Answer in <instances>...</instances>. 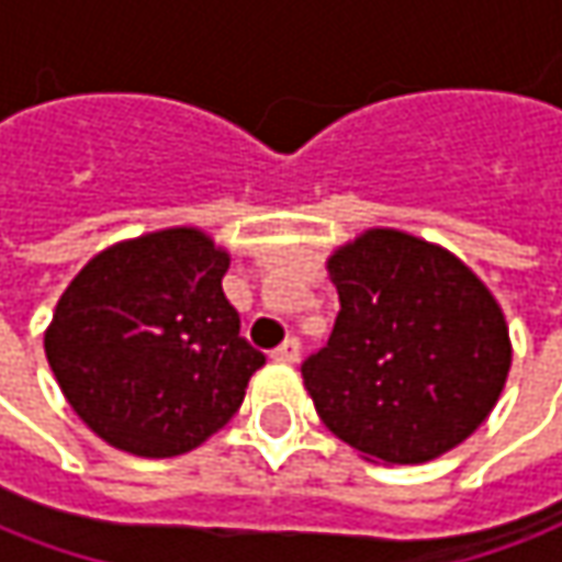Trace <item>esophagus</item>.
Here are the masks:
<instances>
[{
  "label": "esophagus",
  "instance_id": "obj_1",
  "mask_svg": "<svg viewBox=\"0 0 562 562\" xmlns=\"http://www.w3.org/2000/svg\"><path fill=\"white\" fill-rule=\"evenodd\" d=\"M271 357L281 359V362H296V359H300V337H288L281 347L271 350Z\"/></svg>",
  "mask_w": 562,
  "mask_h": 562
}]
</instances>
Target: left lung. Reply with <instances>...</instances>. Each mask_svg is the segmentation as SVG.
<instances>
[{
	"mask_svg": "<svg viewBox=\"0 0 562 562\" xmlns=\"http://www.w3.org/2000/svg\"><path fill=\"white\" fill-rule=\"evenodd\" d=\"M328 271L340 313L300 366L322 422L384 463H425L465 441L509 372L507 322L485 284L400 231H366Z\"/></svg>",
	"mask_w": 562,
	"mask_h": 562,
	"instance_id": "8db88e82",
	"label": "left lung"
}]
</instances>
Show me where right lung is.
I'll list each match as a JSON object with an SVG mask.
<instances>
[{
  "label": "right lung",
  "instance_id": "1",
  "mask_svg": "<svg viewBox=\"0 0 562 562\" xmlns=\"http://www.w3.org/2000/svg\"><path fill=\"white\" fill-rule=\"evenodd\" d=\"M225 271L205 234L171 227L102 249L61 293L46 357L102 441L178 457L240 409L266 353L240 335Z\"/></svg>",
  "mask_w": 562,
  "mask_h": 562
}]
</instances>
